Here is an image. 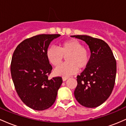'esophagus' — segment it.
Segmentation results:
<instances>
[{"label":"esophagus","mask_w":126,"mask_h":126,"mask_svg":"<svg viewBox=\"0 0 126 126\" xmlns=\"http://www.w3.org/2000/svg\"><path fill=\"white\" fill-rule=\"evenodd\" d=\"M68 79V77H63V81H65V80H67Z\"/></svg>","instance_id":"34e87169"}]
</instances>
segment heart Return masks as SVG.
<instances>
[{
	"instance_id": "obj_1",
	"label": "heart",
	"mask_w": 126,
	"mask_h": 126,
	"mask_svg": "<svg viewBox=\"0 0 126 126\" xmlns=\"http://www.w3.org/2000/svg\"><path fill=\"white\" fill-rule=\"evenodd\" d=\"M48 61L53 67H57L61 64L63 58L67 62L54 71L57 76L68 77L74 74L77 70H83L90 62V53L87 48L83 46L77 39H70L60 43L58 48L49 47L46 52Z\"/></svg>"
}]
</instances>
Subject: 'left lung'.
I'll return each mask as SVG.
<instances>
[{
    "instance_id": "8db88e82",
    "label": "left lung",
    "mask_w": 126,
    "mask_h": 126,
    "mask_svg": "<svg viewBox=\"0 0 126 126\" xmlns=\"http://www.w3.org/2000/svg\"><path fill=\"white\" fill-rule=\"evenodd\" d=\"M71 37L84 41L91 52L90 62L77 76L74 96L78 102L87 108L101 105L112 93L116 77V60L111 48L101 39L86 35Z\"/></svg>"
}]
</instances>
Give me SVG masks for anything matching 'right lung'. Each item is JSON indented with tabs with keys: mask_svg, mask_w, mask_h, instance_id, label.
<instances>
[{
	"mask_svg": "<svg viewBox=\"0 0 126 126\" xmlns=\"http://www.w3.org/2000/svg\"><path fill=\"white\" fill-rule=\"evenodd\" d=\"M60 34H40L22 41L14 50L11 73L15 89L27 106L43 111L54 104L61 77L49 79L52 67L46 52L50 42Z\"/></svg>",
	"mask_w": 126,
	"mask_h": 126,
	"instance_id": "right-lung-1",
	"label": "right lung"
}]
</instances>
